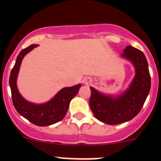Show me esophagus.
<instances>
[{
	"label": "esophagus",
	"instance_id": "1",
	"mask_svg": "<svg viewBox=\"0 0 161 161\" xmlns=\"http://www.w3.org/2000/svg\"><path fill=\"white\" fill-rule=\"evenodd\" d=\"M91 82H92V80H91L90 78H85V79H83V82L86 85H88V84L90 83Z\"/></svg>",
	"mask_w": 161,
	"mask_h": 161
}]
</instances>
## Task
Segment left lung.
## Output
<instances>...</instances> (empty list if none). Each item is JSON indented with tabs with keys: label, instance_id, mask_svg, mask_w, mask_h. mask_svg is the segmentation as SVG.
I'll return each mask as SVG.
<instances>
[{
	"label": "left lung",
	"instance_id": "left-lung-1",
	"mask_svg": "<svg viewBox=\"0 0 161 161\" xmlns=\"http://www.w3.org/2000/svg\"><path fill=\"white\" fill-rule=\"evenodd\" d=\"M121 56L129 60L136 69V75L128 90L121 95L111 97L90 87L91 111L97 119L108 125L121 124L135 118L142 109L150 90V75L144 53L128 46Z\"/></svg>",
	"mask_w": 161,
	"mask_h": 161
}]
</instances>
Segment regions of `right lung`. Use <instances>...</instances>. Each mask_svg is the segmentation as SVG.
<instances>
[{
	"mask_svg": "<svg viewBox=\"0 0 161 161\" xmlns=\"http://www.w3.org/2000/svg\"><path fill=\"white\" fill-rule=\"evenodd\" d=\"M37 46L38 44H32L19 53L15 64L11 69L9 85L13 104L18 113L36 125L48 126L61 121L64 118L69 110L70 101L78 93L81 84L63 88L47 103L36 104L25 100L19 92L16 81L24 56Z\"/></svg>",
	"mask_w": 161,
	"mask_h": 161,
	"instance_id": "obj_1",
	"label": "right lung"
}]
</instances>
